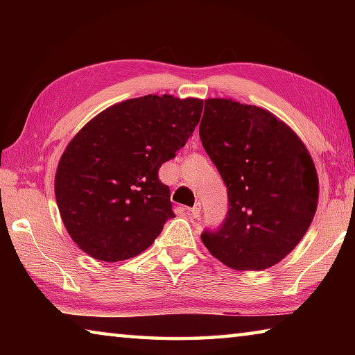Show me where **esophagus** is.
Here are the masks:
<instances>
[{
	"mask_svg": "<svg viewBox=\"0 0 355 355\" xmlns=\"http://www.w3.org/2000/svg\"><path fill=\"white\" fill-rule=\"evenodd\" d=\"M188 213L192 216V218L194 219H197L200 216V203H197L196 207H192V208H189L188 209Z\"/></svg>",
	"mask_w": 355,
	"mask_h": 355,
	"instance_id": "obj_1",
	"label": "esophagus"
}]
</instances>
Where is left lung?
<instances>
[{"instance_id": "obj_1", "label": "left lung", "mask_w": 355, "mask_h": 355, "mask_svg": "<svg viewBox=\"0 0 355 355\" xmlns=\"http://www.w3.org/2000/svg\"><path fill=\"white\" fill-rule=\"evenodd\" d=\"M203 148L228 189V214L202 241L238 271H263L290 254L307 233L320 197L311 155L275 114L232 98H207Z\"/></svg>"}]
</instances>
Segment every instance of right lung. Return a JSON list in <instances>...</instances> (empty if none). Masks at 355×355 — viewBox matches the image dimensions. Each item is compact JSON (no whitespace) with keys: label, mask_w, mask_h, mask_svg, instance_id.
Masks as SVG:
<instances>
[{"label":"right lung","mask_w":355,"mask_h":355,"mask_svg":"<svg viewBox=\"0 0 355 355\" xmlns=\"http://www.w3.org/2000/svg\"><path fill=\"white\" fill-rule=\"evenodd\" d=\"M200 98L144 95L106 107L73 136L58 163L55 194L73 243L95 260L142 254L173 218L158 171L199 123Z\"/></svg>","instance_id":"1"}]
</instances>
